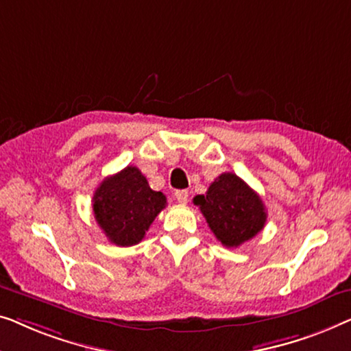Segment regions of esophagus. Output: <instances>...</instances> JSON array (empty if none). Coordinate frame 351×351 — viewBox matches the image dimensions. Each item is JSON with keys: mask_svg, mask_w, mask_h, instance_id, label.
I'll list each match as a JSON object with an SVG mask.
<instances>
[{"mask_svg": "<svg viewBox=\"0 0 351 351\" xmlns=\"http://www.w3.org/2000/svg\"><path fill=\"white\" fill-rule=\"evenodd\" d=\"M175 197H176V200H178V204H181V205H184V204H187V197H189V192H187L186 189H181V191H176L175 192Z\"/></svg>", "mask_w": 351, "mask_h": 351, "instance_id": "1", "label": "esophagus"}]
</instances>
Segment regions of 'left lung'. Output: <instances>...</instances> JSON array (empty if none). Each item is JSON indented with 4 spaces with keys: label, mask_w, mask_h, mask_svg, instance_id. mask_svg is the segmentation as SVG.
Instances as JSON below:
<instances>
[{
    "label": "left lung",
    "mask_w": 351,
    "mask_h": 351,
    "mask_svg": "<svg viewBox=\"0 0 351 351\" xmlns=\"http://www.w3.org/2000/svg\"><path fill=\"white\" fill-rule=\"evenodd\" d=\"M194 204L211 232L227 248H237L264 229L267 213L261 197L235 173H223Z\"/></svg>",
    "instance_id": "left-lung-1"
}]
</instances>
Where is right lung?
<instances>
[{
    "label": "right lung",
    "mask_w": 351,
    "mask_h": 351,
    "mask_svg": "<svg viewBox=\"0 0 351 351\" xmlns=\"http://www.w3.org/2000/svg\"><path fill=\"white\" fill-rule=\"evenodd\" d=\"M93 215L108 240L132 246L145 239L156 216L165 208L167 197L152 191L146 176L128 165L101 181L93 194Z\"/></svg>",
    "instance_id": "right-lung-1"
}]
</instances>
